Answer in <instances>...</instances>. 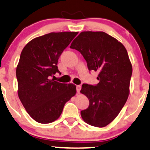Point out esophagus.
Returning a JSON list of instances; mask_svg holds the SVG:
<instances>
[{"label":"esophagus","instance_id":"34e87169","mask_svg":"<svg viewBox=\"0 0 150 150\" xmlns=\"http://www.w3.org/2000/svg\"><path fill=\"white\" fill-rule=\"evenodd\" d=\"M81 88V86L80 85H77L76 86V91H77V92H78V93L80 92Z\"/></svg>","mask_w":150,"mask_h":150}]
</instances>
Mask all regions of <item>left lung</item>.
<instances>
[{
  "label": "left lung",
  "instance_id": "8db88e82",
  "mask_svg": "<svg viewBox=\"0 0 150 150\" xmlns=\"http://www.w3.org/2000/svg\"><path fill=\"white\" fill-rule=\"evenodd\" d=\"M87 62L89 71L99 73L96 85L83 83L81 93L89 106L81 112L86 123L105 127L117 117L129 95L132 65L122 43L103 31H83L71 44Z\"/></svg>",
  "mask_w": 150,
  "mask_h": 150
}]
</instances>
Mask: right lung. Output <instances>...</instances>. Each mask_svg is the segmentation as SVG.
<instances>
[{
    "label": "right lung",
    "instance_id": "right-lung-1",
    "mask_svg": "<svg viewBox=\"0 0 150 150\" xmlns=\"http://www.w3.org/2000/svg\"><path fill=\"white\" fill-rule=\"evenodd\" d=\"M78 32L50 33L33 38L23 48L16 76L18 96L30 117L40 124L57 120L76 86L55 81L59 56Z\"/></svg>",
    "mask_w": 150,
    "mask_h": 150
}]
</instances>
